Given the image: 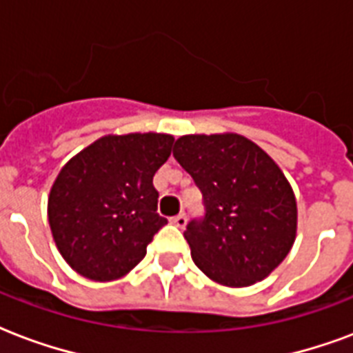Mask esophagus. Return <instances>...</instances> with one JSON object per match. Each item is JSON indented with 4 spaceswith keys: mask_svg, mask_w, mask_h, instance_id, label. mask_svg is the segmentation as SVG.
Segmentation results:
<instances>
[{
    "mask_svg": "<svg viewBox=\"0 0 353 353\" xmlns=\"http://www.w3.org/2000/svg\"><path fill=\"white\" fill-rule=\"evenodd\" d=\"M171 223H173L174 226H179V228H184L185 223H188V217H185V214H179L174 215L173 219H171Z\"/></svg>",
    "mask_w": 353,
    "mask_h": 353,
    "instance_id": "1",
    "label": "esophagus"
}]
</instances>
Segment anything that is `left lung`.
<instances>
[{
    "mask_svg": "<svg viewBox=\"0 0 353 353\" xmlns=\"http://www.w3.org/2000/svg\"><path fill=\"white\" fill-rule=\"evenodd\" d=\"M173 157L204 201V217L184 232L196 267L228 288L267 278L296 237L294 193L274 160L230 132L182 136Z\"/></svg>",
    "mask_w": 353,
    "mask_h": 353,
    "instance_id": "8db88e82",
    "label": "left lung"
}]
</instances>
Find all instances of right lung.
<instances>
[{
    "label": "right lung",
    "mask_w": 353,
    "mask_h": 353,
    "mask_svg": "<svg viewBox=\"0 0 353 353\" xmlns=\"http://www.w3.org/2000/svg\"><path fill=\"white\" fill-rule=\"evenodd\" d=\"M169 134L103 136L60 169L48 201L59 252L95 281L121 278L145 258L168 219L158 215L152 176L173 149Z\"/></svg>",
    "instance_id": "right-lung-1"
}]
</instances>
